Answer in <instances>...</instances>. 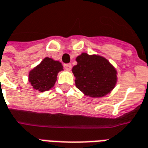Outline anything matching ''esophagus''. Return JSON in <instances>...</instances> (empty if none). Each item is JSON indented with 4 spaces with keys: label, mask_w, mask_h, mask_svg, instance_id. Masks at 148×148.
<instances>
[{
    "label": "esophagus",
    "mask_w": 148,
    "mask_h": 148,
    "mask_svg": "<svg viewBox=\"0 0 148 148\" xmlns=\"http://www.w3.org/2000/svg\"><path fill=\"white\" fill-rule=\"evenodd\" d=\"M64 68L66 70V71H71V64L68 63V64H64Z\"/></svg>",
    "instance_id": "obj_1"
}]
</instances>
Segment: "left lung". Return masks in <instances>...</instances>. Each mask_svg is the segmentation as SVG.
I'll use <instances>...</instances> for the list:
<instances>
[{
    "label": "left lung",
    "instance_id": "left-lung-1",
    "mask_svg": "<svg viewBox=\"0 0 148 148\" xmlns=\"http://www.w3.org/2000/svg\"><path fill=\"white\" fill-rule=\"evenodd\" d=\"M72 69L75 85L84 95L101 98L109 94L117 82V71L105 58L82 53Z\"/></svg>",
    "mask_w": 148,
    "mask_h": 148
}]
</instances>
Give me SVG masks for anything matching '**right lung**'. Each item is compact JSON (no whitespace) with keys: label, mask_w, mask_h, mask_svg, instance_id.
I'll use <instances>...</instances> for the list:
<instances>
[{"label":"right lung","mask_w":148,"mask_h":148,"mask_svg":"<svg viewBox=\"0 0 148 148\" xmlns=\"http://www.w3.org/2000/svg\"><path fill=\"white\" fill-rule=\"evenodd\" d=\"M63 66L58 61L45 58L41 63L34 67L29 73V82L34 90L39 92L49 90L54 86L57 76Z\"/></svg>","instance_id":"1"}]
</instances>
